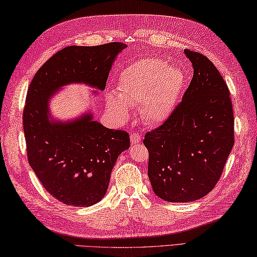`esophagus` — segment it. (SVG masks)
Listing matches in <instances>:
<instances>
[{
  "label": "esophagus",
  "mask_w": 257,
  "mask_h": 257,
  "mask_svg": "<svg viewBox=\"0 0 257 257\" xmlns=\"http://www.w3.org/2000/svg\"><path fill=\"white\" fill-rule=\"evenodd\" d=\"M142 141V136L137 133L131 134V143L132 144H139Z\"/></svg>",
  "instance_id": "34e87169"
}]
</instances>
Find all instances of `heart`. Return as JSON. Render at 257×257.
<instances>
[{
    "label": "heart",
    "instance_id": "obj_1",
    "mask_svg": "<svg viewBox=\"0 0 257 257\" xmlns=\"http://www.w3.org/2000/svg\"><path fill=\"white\" fill-rule=\"evenodd\" d=\"M184 85L185 75L180 67L158 58L141 59L121 73L115 92L105 93V105L123 121L130 116L128 105L141 104L148 123L161 124L176 109Z\"/></svg>",
    "mask_w": 257,
    "mask_h": 257
}]
</instances>
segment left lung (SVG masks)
Segmentation results:
<instances>
[{"instance_id": "obj_1", "label": "left lung", "mask_w": 257, "mask_h": 257, "mask_svg": "<svg viewBox=\"0 0 257 257\" xmlns=\"http://www.w3.org/2000/svg\"><path fill=\"white\" fill-rule=\"evenodd\" d=\"M193 78L168 120L144 139L154 193L170 203L197 201L214 189L234 143L227 84L205 55L184 50Z\"/></svg>"}]
</instances>
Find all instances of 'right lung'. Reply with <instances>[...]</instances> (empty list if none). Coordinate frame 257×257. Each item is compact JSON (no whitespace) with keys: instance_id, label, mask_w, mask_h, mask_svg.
I'll list each match as a JSON object with an SVG mask.
<instances>
[{"instance_id":"1","label":"right lung","mask_w":257,"mask_h":257,"mask_svg":"<svg viewBox=\"0 0 257 257\" xmlns=\"http://www.w3.org/2000/svg\"><path fill=\"white\" fill-rule=\"evenodd\" d=\"M126 47L122 42L66 47L29 85L23 115L29 165L46 191L66 205L88 207L101 201L117 157L130 147V136L103 126L91 111L73 120L53 118L50 100L71 84L104 90L112 64Z\"/></svg>"}]
</instances>
